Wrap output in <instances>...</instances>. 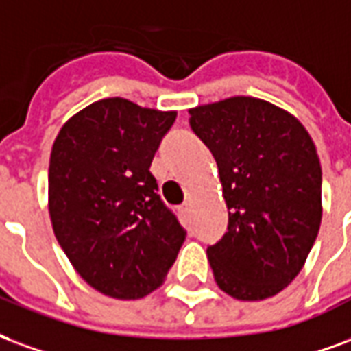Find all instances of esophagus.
<instances>
[{"instance_id":"1","label":"esophagus","mask_w":351,"mask_h":351,"mask_svg":"<svg viewBox=\"0 0 351 351\" xmlns=\"http://www.w3.org/2000/svg\"><path fill=\"white\" fill-rule=\"evenodd\" d=\"M189 209H191V206H189V204H183V206L179 207V213L183 215V217H186V215H189Z\"/></svg>"}]
</instances>
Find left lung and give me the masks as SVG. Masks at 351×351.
Listing matches in <instances>:
<instances>
[{
  "label": "left lung",
  "instance_id": "8db88e82",
  "mask_svg": "<svg viewBox=\"0 0 351 351\" xmlns=\"http://www.w3.org/2000/svg\"><path fill=\"white\" fill-rule=\"evenodd\" d=\"M213 153L228 232L207 247L215 280L241 301L277 295L303 269L322 222V166L299 119L254 97L189 110Z\"/></svg>",
  "mask_w": 351,
  "mask_h": 351
}]
</instances>
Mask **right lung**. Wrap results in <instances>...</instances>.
<instances>
[{
    "instance_id": "add662e5",
    "label": "right lung",
    "mask_w": 351,
    "mask_h": 351,
    "mask_svg": "<svg viewBox=\"0 0 351 351\" xmlns=\"http://www.w3.org/2000/svg\"><path fill=\"white\" fill-rule=\"evenodd\" d=\"M176 116L112 97L74 114L53 142V234L78 275L104 295L140 299L157 290L185 241L149 172Z\"/></svg>"
}]
</instances>
